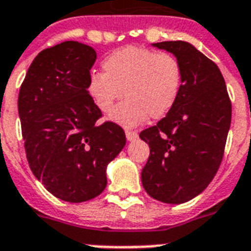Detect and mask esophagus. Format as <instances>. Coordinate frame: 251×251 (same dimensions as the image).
I'll return each mask as SVG.
<instances>
[{"instance_id":"esophagus-1","label":"esophagus","mask_w":251,"mask_h":251,"mask_svg":"<svg viewBox=\"0 0 251 251\" xmlns=\"http://www.w3.org/2000/svg\"><path fill=\"white\" fill-rule=\"evenodd\" d=\"M137 132L136 131H129V129H126V137H127L128 141H132V140L137 139Z\"/></svg>"}]
</instances>
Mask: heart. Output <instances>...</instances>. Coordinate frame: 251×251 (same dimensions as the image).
<instances>
[{"label": "heart", "mask_w": 251, "mask_h": 251, "mask_svg": "<svg viewBox=\"0 0 251 251\" xmlns=\"http://www.w3.org/2000/svg\"><path fill=\"white\" fill-rule=\"evenodd\" d=\"M103 75L87 81V94L102 114H108L122 97L126 100L110 115L123 127H136L149 119H161L172 111L182 89V67L170 53L141 47L116 50L102 61Z\"/></svg>", "instance_id": "1"}]
</instances>
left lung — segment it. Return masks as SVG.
I'll list each match as a JSON object with an SVG mask.
<instances>
[{"instance_id":"8db88e82","label":"left lung","mask_w":251,"mask_h":251,"mask_svg":"<svg viewBox=\"0 0 251 251\" xmlns=\"http://www.w3.org/2000/svg\"><path fill=\"white\" fill-rule=\"evenodd\" d=\"M172 52L182 67V89L172 111L140 132L151 153L141 172L153 199L180 204L204 191L224 156L232 103L220 69L190 43L153 44Z\"/></svg>"}]
</instances>
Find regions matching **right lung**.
I'll return each mask as SVG.
<instances>
[{
	"label": "right lung",
	"instance_id": "obj_1",
	"mask_svg": "<svg viewBox=\"0 0 251 251\" xmlns=\"http://www.w3.org/2000/svg\"><path fill=\"white\" fill-rule=\"evenodd\" d=\"M97 60L91 47L63 42L43 50L18 97L25 151L31 172L52 195L69 203L98 196L106 168L126 145L123 128L98 123L102 112L87 94Z\"/></svg>",
	"mask_w": 251,
	"mask_h": 251
}]
</instances>
